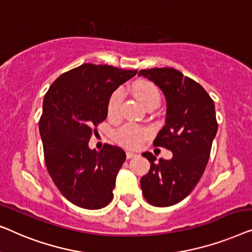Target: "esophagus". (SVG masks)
I'll use <instances>...</instances> for the list:
<instances>
[{
	"instance_id": "1",
	"label": "esophagus",
	"mask_w": 252,
	"mask_h": 252,
	"mask_svg": "<svg viewBox=\"0 0 252 252\" xmlns=\"http://www.w3.org/2000/svg\"><path fill=\"white\" fill-rule=\"evenodd\" d=\"M137 153H133V152H126V158H132L137 157Z\"/></svg>"
}]
</instances>
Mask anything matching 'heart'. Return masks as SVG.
I'll use <instances>...</instances> for the list:
<instances>
[{
  "instance_id": "1",
  "label": "heart",
  "mask_w": 252,
  "mask_h": 252,
  "mask_svg": "<svg viewBox=\"0 0 252 252\" xmlns=\"http://www.w3.org/2000/svg\"><path fill=\"white\" fill-rule=\"evenodd\" d=\"M132 92L136 98L143 104L145 107H150L153 105H158L161 100V94L158 87L153 82L147 80H138L132 84ZM123 99V91L116 89L109 95L107 101V114L109 118H115L119 115L120 107ZM148 134V131L137 125L123 126L116 132V140L126 147H137Z\"/></svg>"
}]
</instances>
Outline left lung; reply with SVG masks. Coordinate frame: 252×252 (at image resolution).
<instances>
[{
	"instance_id": "left-lung-1",
	"label": "left lung",
	"mask_w": 252,
	"mask_h": 252,
	"mask_svg": "<svg viewBox=\"0 0 252 252\" xmlns=\"http://www.w3.org/2000/svg\"><path fill=\"white\" fill-rule=\"evenodd\" d=\"M140 75L157 84L166 100L165 125L153 145L173 154L155 162L153 154L143 153L151 169L140 187L148 203L170 207L189 195L203 175L218 130L215 102L200 84L171 67L141 69Z\"/></svg>"
}]
</instances>
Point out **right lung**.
I'll use <instances>...</instances> for the list:
<instances>
[{
	"mask_svg": "<svg viewBox=\"0 0 252 252\" xmlns=\"http://www.w3.org/2000/svg\"><path fill=\"white\" fill-rule=\"evenodd\" d=\"M137 72L83 63L62 74L44 95L38 129L45 165L57 189L77 207L94 210L112 201L126 153L108 144L90 150L89 140L107 118L109 95Z\"/></svg>",
	"mask_w": 252,
	"mask_h": 252,
	"instance_id": "obj_1",
	"label": "right lung"
}]
</instances>
